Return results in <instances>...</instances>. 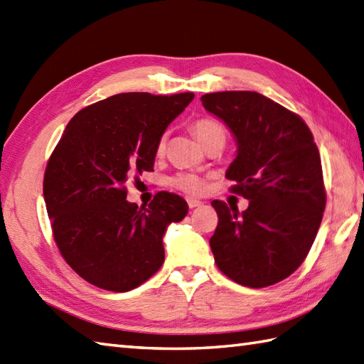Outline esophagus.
I'll use <instances>...</instances> for the list:
<instances>
[{
    "label": "esophagus",
    "mask_w": 364,
    "mask_h": 364,
    "mask_svg": "<svg viewBox=\"0 0 364 364\" xmlns=\"http://www.w3.org/2000/svg\"><path fill=\"white\" fill-rule=\"evenodd\" d=\"M188 205H189L191 210H194V208L202 206V202H200V200H196V198H188Z\"/></svg>",
    "instance_id": "esophagus-1"
}]
</instances>
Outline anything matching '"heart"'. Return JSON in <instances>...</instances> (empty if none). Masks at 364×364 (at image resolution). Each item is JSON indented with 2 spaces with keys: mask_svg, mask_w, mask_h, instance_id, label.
Listing matches in <instances>:
<instances>
[{
  "mask_svg": "<svg viewBox=\"0 0 364 364\" xmlns=\"http://www.w3.org/2000/svg\"><path fill=\"white\" fill-rule=\"evenodd\" d=\"M192 129H194L197 139L203 146L215 141H220L225 144V129H223V127L218 120L200 119L194 122ZM164 146H166V137H161L156 146L158 153L164 151ZM170 184L176 189L186 192V194H200V192L205 189L203 178L196 173H178L172 178V180H170Z\"/></svg>",
  "mask_w": 364,
  "mask_h": 364,
  "instance_id": "b5f03b06",
  "label": "heart"
}]
</instances>
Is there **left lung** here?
<instances>
[{
	"instance_id": "left-lung-1",
	"label": "left lung",
	"mask_w": 364,
	"mask_h": 364,
	"mask_svg": "<svg viewBox=\"0 0 364 364\" xmlns=\"http://www.w3.org/2000/svg\"><path fill=\"white\" fill-rule=\"evenodd\" d=\"M202 103L237 145L225 176L249 200L237 208L214 200L219 223L210 245L231 280L264 288L288 278L304 262L326 210L319 150L297 114L250 90L206 94Z\"/></svg>"
}]
</instances>
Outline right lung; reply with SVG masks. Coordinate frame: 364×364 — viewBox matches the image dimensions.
Instances as JSON below:
<instances>
[{
    "instance_id": "add662e5",
    "label": "right lung",
    "mask_w": 364,
    "mask_h": 364,
    "mask_svg": "<svg viewBox=\"0 0 364 364\" xmlns=\"http://www.w3.org/2000/svg\"><path fill=\"white\" fill-rule=\"evenodd\" d=\"M192 100V92H127L68 122L46 164L43 197L60 255L86 282L127 292L164 262L162 237L186 218V200L158 192L139 208L127 200L125 183L153 170L159 139Z\"/></svg>"
}]
</instances>
